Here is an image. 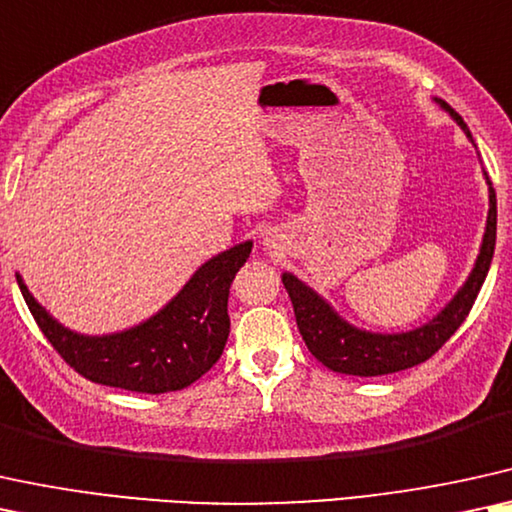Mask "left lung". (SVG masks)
I'll return each instance as SVG.
<instances>
[{
    "mask_svg": "<svg viewBox=\"0 0 512 512\" xmlns=\"http://www.w3.org/2000/svg\"><path fill=\"white\" fill-rule=\"evenodd\" d=\"M442 111L451 115V120L463 129L465 137L472 141V134L465 125L461 115H458L449 103L435 99ZM489 186V212L487 226H484V236L480 245V255H477L472 271L465 278V283L456 290V295L444 304V309L437 316H432L428 323L413 328V331L401 333H373L364 328L352 326V323L342 319L335 312L333 304L309 288L307 283L300 281L295 274L281 276L283 286H286L290 302L295 309V321L300 328V335L309 352L328 366L335 373L345 375H361V378H371V375H387L404 371V368L418 366L428 361L446 340L458 331V326L470 314L472 304L477 300L484 278L489 274L491 257H494L496 245V191L484 172Z\"/></svg>",
    "mask_w": 512,
    "mask_h": 512,
    "instance_id": "left-lung-1",
    "label": "left lung"
}]
</instances>
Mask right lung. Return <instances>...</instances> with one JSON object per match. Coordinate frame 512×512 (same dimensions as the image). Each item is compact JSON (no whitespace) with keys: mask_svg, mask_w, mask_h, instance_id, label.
I'll return each instance as SVG.
<instances>
[{"mask_svg":"<svg viewBox=\"0 0 512 512\" xmlns=\"http://www.w3.org/2000/svg\"><path fill=\"white\" fill-rule=\"evenodd\" d=\"M250 250L252 241H245L210 257L163 309L106 335L70 331L32 297L21 274L16 281L37 326L77 373L99 385L165 394L196 383L222 357L229 338V288Z\"/></svg>","mask_w":512,"mask_h":512,"instance_id":"right-lung-1","label":"right lung"}]
</instances>
